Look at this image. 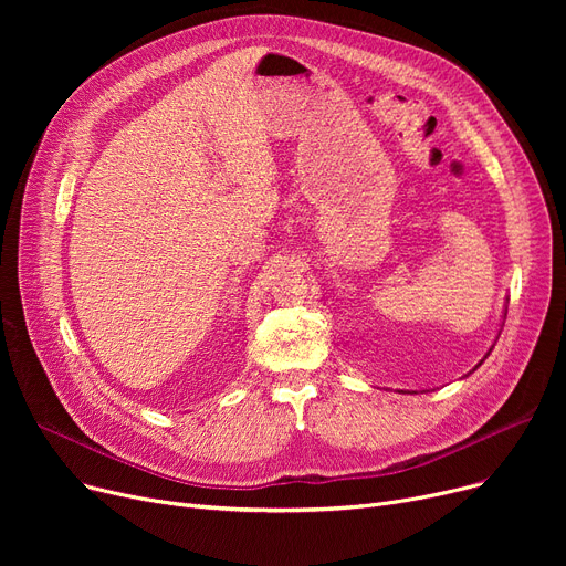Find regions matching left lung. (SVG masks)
<instances>
[{
	"instance_id": "8db88e82",
	"label": "left lung",
	"mask_w": 566,
	"mask_h": 566,
	"mask_svg": "<svg viewBox=\"0 0 566 566\" xmlns=\"http://www.w3.org/2000/svg\"><path fill=\"white\" fill-rule=\"evenodd\" d=\"M482 363H484V360H482ZM482 363H480V365H482ZM480 365H478V367H480Z\"/></svg>"
}]
</instances>
